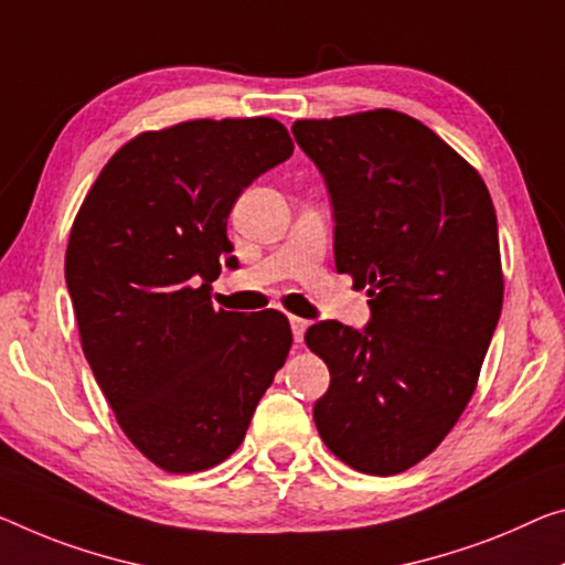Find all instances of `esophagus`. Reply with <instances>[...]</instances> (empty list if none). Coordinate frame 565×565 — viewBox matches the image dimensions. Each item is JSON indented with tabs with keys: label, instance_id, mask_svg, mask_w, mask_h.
<instances>
[{
	"label": "esophagus",
	"instance_id": "34e87169",
	"mask_svg": "<svg viewBox=\"0 0 565 565\" xmlns=\"http://www.w3.org/2000/svg\"><path fill=\"white\" fill-rule=\"evenodd\" d=\"M290 328H292L295 343H302V338H306V331H308V320H302L298 316H290Z\"/></svg>",
	"mask_w": 565,
	"mask_h": 565
}]
</instances>
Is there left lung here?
Wrapping results in <instances>:
<instances>
[{"label": "left lung", "mask_w": 565, "mask_h": 565, "mask_svg": "<svg viewBox=\"0 0 565 565\" xmlns=\"http://www.w3.org/2000/svg\"><path fill=\"white\" fill-rule=\"evenodd\" d=\"M326 181L338 273L369 288V323L310 326L331 371L312 406L320 439L366 475H398L437 449L472 398L502 310L488 186L412 116L369 110L295 120Z\"/></svg>", "instance_id": "obj_1"}]
</instances>
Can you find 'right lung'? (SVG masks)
Returning <instances> with one entry per match:
<instances>
[{"mask_svg": "<svg viewBox=\"0 0 565 565\" xmlns=\"http://www.w3.org/2000/svg\"><path fill=\"white\" fill-rule=\"evenodd\" d=\"M290 156L275 118L186 120L128 141L75 216L65 282L83 353L120 429L161 470L224 462L288 359L282 312L214 310L210 285L237 265L234 202Z\"/></svg>", "mask_w": 565, "mask_h": 565, "instance_id": "add662e5", "label": "right lung"}]
</instances>
